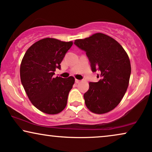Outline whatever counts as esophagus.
I'll return each mask as SVG.
<instances>
[{
	"mask_svg": "<svg viewBox=\"0 0 152 152\" xmlns=\"http://www.w3.org/2000/svg\"><path fill=\"white\" fill-rule=\"evenodd\" d=\"M75 82H76V83H79V82H80V80H77V79H75Z\"/></svg>",
	"mask_w": 152,
	"mask_h": 152,
	"instance_id": "34e87169",
	"label": "esophagus"
}]
</instances>
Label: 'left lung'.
Masks as SVG:
<instances>
[{
  "label": "left lung",
  "instance_id": "obj_1",
  "mask_svg": "<svg viewBox=\"0 0 152 152\" xmlns=\"http://www.w3.org/2000/svg\"><path fill=\"white\" fill-rule=\"evenodd\" d=\"M74 44L86 52L92 72H98V82H89L84 94L86 107L96 114L111 111L119 105L126 92L131 72L129 56L112 37L96 33Z\"/></svg>",
  "mask_w": 152,
  "mask_h": 152
}]
</instances>
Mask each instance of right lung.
<instances>
[{"instance_id": "right-lung-1", "label": "right lung", "mask_w": 152, "mask_h": 152, "mask_svg": "<svg viewBox=\"0 0 152 152\" xmlns=\"http://www.w3.org/2000/svg\"><path fill=\"white\" fill-rule=\"evenodd\" d=\"M72 45V42L45 38L31 45L23 56L21 84L29 100L41 112L55 115L66 107L75 78H54V75Z\"/></svg>"}]
</instances>
